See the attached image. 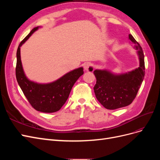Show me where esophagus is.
<instances>
[{"label":"esophagus","mask_w":160,"mask_h":160,"mask_svg":"<svg viewBox=\"0 0 160 160\" xmlns=\"http://www.w3.org/2000/svg\"><path fill=\"white\" fill-rule=\"evenodd\" d=\"M84 67V69L86 71H90V72H93L94 70V67L93 65H92L91 62H85L83 65Z\"/></svg>","instance_id":"esophagus-1"}]
</instances>
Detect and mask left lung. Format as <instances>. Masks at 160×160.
Returning a JSON list of instances; mask_svg holds the SVG:
<instances>
[{
  "mask_svg": "<svg viewBox=\"0 0 160 160\" xmlns=\"http://www.w3.org/2000/svg\"><path fill=\"white\" fill-rule=\"evenodd\" d=\"M129 39L137 50L139 61L138 68L120 74L108 69H95L93 71L97 79L93 88L96 98L108 109H116L132 103L144 79L143 52L141 46L130 34Z\"/></svg>",
  "mask_w": 160,
  "mask_h": 160,
  "instance_id": "left-lung-1",
  "label": "left lung"
}]
</instances>
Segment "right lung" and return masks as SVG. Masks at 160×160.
Wrapping results in <instances>:
<instances>
[{"label":"right lung","mask_w":160,"mask_h":160,"mask_svg":"<svg viewBox=\"0 0 160 160\" xmlns=\"http://www.w3.org/2000/svg\"><path fill=\"white\" fill-rule=\"evenodd\" d=\"M41 27L34 28L19 44L17 51L16 77L18 83L32 107L43 113L59 111L69 98L72 86L83 74V68L71 71L51 83H38L27 78L21 59V47Z\"/></svg>","instance_id":"1"}]
</instances>
